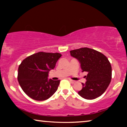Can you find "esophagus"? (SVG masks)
Returning <instances> with one entry per match:
<instances>
[{
  "instance_id": "1",
  "label": "esophagus",
  "mask_w": 127,
  "mask_h": 127,
  "mask_svg": "<svg viewBox=\"0 0 127 127\" xmlns=\"http://www.w3.org/2000/svg\"><path fill=\"white\" fill-rule=\"evenodd\" d=\"M69 80L70 81V82L71 83H72V84H74V83H75V82H76L75 81L73 80H71V79H69Z\"/></svg>"
}]
</instances>
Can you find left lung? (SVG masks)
<instances>
[{
  "mask_svg": "<svg viewBox=\"0 0 127 127\" xmlns=\"http://www.w3.org/2000/svg\"><path fill=\"white\" fill-rule=\"evenodd\" d=\"M70 55L81 64L82 72L88 73L87 81L78 94L86 99L100 96L108 87L112 79V66L105 55L96 50L83 47L71 50Z\"/></svg>",
  "mask_w": 127,
  "mask_h": 127,
  "instance_id": "8db88e82",
  "label": "left lung"
}]
</instances>
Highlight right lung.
<instances>
[{"instance_id": "add662e5", "label": "right lung", "mask_w": 127, "mask_h": 127, "mask_svg": "<svg viewBox=\"0 0 127 127\" xmlns=\"http://www.w3.org/2000/svg\"><path fill=\"white\" fill-rule=\"evenodd\" d=\"M60 53L39 52L22 61L18 67V81L28 96L36 100L47 99L58 89L60 80H48V72L55 66Z\"/></svg>"}]
</instances>
